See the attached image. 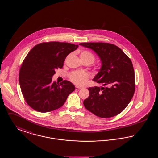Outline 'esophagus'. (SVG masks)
Instances as JSON below:
<instances>
[{"mask_svg":"<svg viewBox=\"0 0 158 158\" xmlns=\"http://www.w3.org/2000/svg\"><path fill=\"white\" fill-rule=\"evenodd\" d=\"M81 88H82L81 87H79V86H75L76 90H79V89H81Z\"/></svg>","mask_w":158,"mask_h":158,"instance_id":"esophagus-1","label":"esophagus"}]
</instances>
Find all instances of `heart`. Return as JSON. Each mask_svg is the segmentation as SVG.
I'll list each match as a JSON object with an SVG mask.
<instances>
[{"mask_svg": "<svg viewBox=\"0 0 158 158\" xmlns=\"http://www.w3.org/2000/svg\"><path fill=\"white\" fill-rule=\"evenodd\" d=\"M80 57L82 60H88L93 63L95 60V57L92 53L87 51L84 50L81 53ZM70 80L77 85H82L85 82L87 81L89 78L88 74L83 71H75L72 72L69 75Z\"/></svg>", "mask_w": 158, "mask_h": 158, "instance_id": "b5f03b06", "label": "heart"}]
</instances>
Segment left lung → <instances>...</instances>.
Returning <instances> with one entry per match:
<instances>
[{"label":"left lung","mask_w":158,"mask_h":158,"mask_svg":"<svg viewBox=\"0 0 158 158\" xmlns=\"http://www.w3.org/2000/svg\"><path fill=\"white\" fill-rule=\"evenodd\" d=\"M97 54L102 66L94 81L104 87H89V96L83 101L85 107L101 118L121 113L133 98L135 77L133 64L120 48L105 43H82Z\"/></svg>","instance_id":"left-lung-1"}]
</instances>
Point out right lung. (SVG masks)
<instances>
[{
  "mask_svg": "<svg viewBox=\"0 0 158 158\" xmlns=\"http://www.w3.org/2000/svg\"><path fill=\"white\" fill-rule=\"evenodd\" d=\"M69 43L47 42L34 46L23 61L19 82L23 98L34 110L47 113L60 108L75 85L64 81L52 82L55 70L63 68L69 53L78 47Z\"/></svg>",
  "mask_w": 158,
  "mask_h": 158,
  "instance_id": "obj_1",
  "label": "right lung"
}]
</instances>
